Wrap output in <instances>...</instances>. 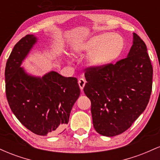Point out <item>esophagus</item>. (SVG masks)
<instances>
[{"label":"esophagus","instance_id":"esophagus-1","mask_svg":"<svg viewBox=\"0 0 160 160\" xmlns=\"http://www.w3.org/2000/svg\"><path fill=\"white\" fill-rule=\"evenodd\" d=\"M78 83H79V86H80V89L82 90L84 88V86H85V84H86V80H84L83 78H80V80H78Z\"/></svg>","mask_w":160,"mask_h":160}]
</instances>
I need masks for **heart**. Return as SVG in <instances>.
<instances>
[{
	"label": "heart",
	"mask_w": 160,
	"mask_h": 160,
	"mask_svg": "<svg viewBox=\"0 0 160 160\" xmlns=\"http://www.w3.org/2000/svg\"><path fill=\"white\" fill-rule=\"evenodd\" d=\"M124 48V40L118 34L104 33L95 35L78 45L79 53H90L88 57L89 65L100 68L117 59Z\"/></svg>",
	"instance_id": "b5f03b06"
}]
</instances>
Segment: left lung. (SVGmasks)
<instances>
[{
    "mask_svg": "<svg viewBox=\"0 0 160 160\" xmlns=\"http://www.w3.org/2000/svg\"><path fill=\"white\" fill-rule=\"evenodd\" d=\"M146 44L133 33L127 57L115 65L86 68L83 91L91 101L95 131L107 137L124 132L149 102L153 67Z\"/></svg>",
    "mask_w": 160,
    "mask_h": 160,
    "instance_id": "obj_1",
    "label": "left lung"
}]
</instances>
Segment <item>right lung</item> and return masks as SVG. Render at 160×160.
Returning <instances> with one entry per match:
<instances>
[{
	"label": "right lung",
	"mask_w": 160,
	"mask_h": 160,
	"mask_svg": "<svg viewBox=\"0 0 160 160\" xmlns=\"http://www.w3.org/2000/svg\"><path fill=\"white\" fill-rule=\"evenodd\" d=\"M37 41L34 34H27L11 52L5 68L6 95L11 111L24 126L38 135L53 136L68 123L80 89L75 78L53 71L36 77L21 67Z\"/></svg>",
	"instance_id": "right-lung-1"
}]
</instances>
